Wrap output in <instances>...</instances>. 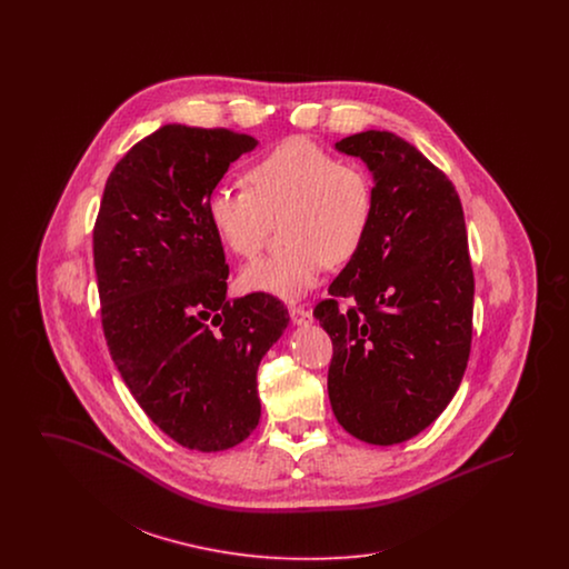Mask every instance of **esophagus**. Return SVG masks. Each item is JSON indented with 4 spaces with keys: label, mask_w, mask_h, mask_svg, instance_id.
I'll use <instances>...</instances> for the list:
<instances>
[{
    "label": "esophagus",
    "mask_w": 569,
    "mask_h": 569,
    "mask_svg": "<svg viewBox=\"0 0 569 569\" xmlns=\"http://www.w3.org/2000/svg\"><path fill=\"white\" fill-rule=\"evenodd\" d=\"M290 318H292V322L297 326H307L313 322L311 311H309V309H305V307H298V305H292V307H290Z\"/></svg>",
    "instance_id": "obj_1"
}]
</instances>
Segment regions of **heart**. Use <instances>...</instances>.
Wrapping results in <instances>:
<instances>
[{
    "mask_svg": "<svg viewBox=\"0 0 569 569\" xmlns=\"http://www.w3.org/2000/svg\"><path fill=\"white\" fill-rule=\"evenodd\" d=\"M244 186H221L207 196V217L219 241L251 260L279 219L288 241L241 272L244 290L300 298L328 264L353 260L369 237L376 213L371 177L360 163L337 160L307 138L274 144L247 168Z\"/></svg>",
    "mask_w": 569,
    "mask_h": 569,
    "instance_id": "obj_1",
    "label": "heart"
}]
</instances>
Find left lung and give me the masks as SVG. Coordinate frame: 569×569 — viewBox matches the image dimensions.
Returning <instances> with one entry per match:
<instances>
[{"instance_id": "obj_1", "label": "left lung", "mask_w": 569, "mask_h": 569, "mask_svg": "<svg viewBox=\"0 0 569 569\" xmlns=\"http://www.w3.org/2000/svg\"><path fill=\"white\" fill-rule=\"evenodd\" d=\"M373 172L376 213L356 258L313 309L332 339L328 397L360 441L392 446L452 401L471 350L473 271L452 181L392 132L335 144ZM339 299L351 305L343 310Z\"/></svg>"}]
</instances>
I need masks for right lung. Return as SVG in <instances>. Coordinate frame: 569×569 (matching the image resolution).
Here are the masks:
<instances>
[{"label":"right lung","instance_id":"right-lung-1","mask_svg":"<svg viewBox=\"0 0 569 569\" xmlns=\"http://www.w3.org/2000/svg\"><path fill=\"white\" fill-rule=\"evenodd\" d=\"M256 138L163 126L110 172L93 264L110 356L138 406L183 448L228 450L260 420L258 365L290 322L279 298H226L207 196Z\"/></svg>","mask_w":569,"mask_h":569}]
</instances>
